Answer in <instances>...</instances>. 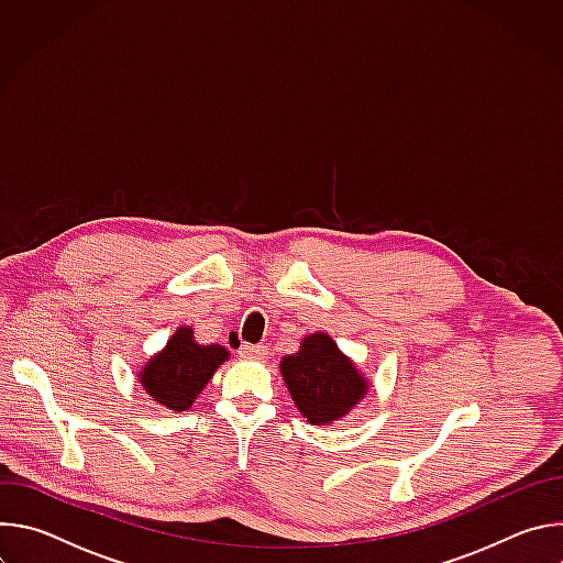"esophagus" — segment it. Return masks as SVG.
Returning <instances> with one entry per match:
<instances>
[{
	"instance_id": "34e87169",
	"label": "esophagus",
	"mask_w": 563,
	"mask_h": 563,
	"mask_svg": "<svg viewBox=\"0 0 563 563\" xmlns=\"http://www.w3.org/2000/svg\"><path fill=\"white\" fill-rule=\"evenodd\" d=\"M238 354L247 361H263V358H267V347L265 345H243L238 350Z\"/></svg>"
}]
</instances>
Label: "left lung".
I'll return each instance as SVG.
<instances>
[{
	"label": "left lung",
	"instance_id": "obj_1",
	"mask_svg": "<svg viewBox=\"0 0 563 563\" xmlns=\"http://www.w3.org/2000/svg\"><path fill=\"white\" fill-rule=\"evenodd\" d=\"M280 372L296 408L311 426L339 421L367 389L352 361L328 334L307 336L300 352L283 358Z\"/></svg>",
	"mask_w": 563,
	"mask_h": 563
}]
</instances>
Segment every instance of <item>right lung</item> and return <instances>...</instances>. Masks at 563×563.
<instances>
[{"label":"right lung","instance_id":"add662e5","mask_svg":"<svg viewBox=\"0 0 563 563\" xmlns=\"http://www.w3.org/2000/svg\"><path fill=\"white\" fill-rule=\"evenodd\" d=\"M227 356L229 352L224 347L198 345L194 332L180 328L167 347L148 361L140 380L155 404L185 412Z\"/></svg>","mask_w":563,"mask_h":563}]
</instances>
